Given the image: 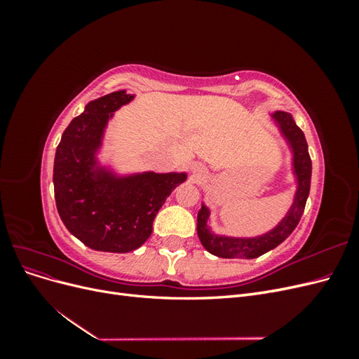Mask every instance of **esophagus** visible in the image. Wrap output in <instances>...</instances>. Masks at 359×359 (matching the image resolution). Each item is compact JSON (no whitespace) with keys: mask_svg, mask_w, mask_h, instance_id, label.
<instances>
[{"mask_svg":"<svg viewBox=\"0 0 359 359\" xmlns=\"http://www.w3.org/2000/svg\"><path fill=\"white\" fill-rule=\"evenodd\" d=\"M198 170V168H194V172H196Z\"/></svg>","mask_w":359,"mask_h":359,"instance_id":"34e87169","label":"esophagus"}]
</instances>
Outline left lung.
<instances>
[{
    "instance_id": "left-lung-1",
    "label": "left lung",
    "mask_w": 359,
    "mask_h": 359,
    "mask_svg": "<svg viewBox=\"0 0 359 359\" xmlns=\"http://www.w3.org/2000/svg\"><path fill=\"white\" fill-rule=\"evenodd\" d=\"M273 116L276 118L281 132H283L293 149V169H295L298 180L295 202H293L290 211L277 227L257 238H226L212 235L208 227H206L210 211L206 206L202 205V208L198 214L199 240L210 253L219 257L255 259L257 256H262L264 253L276 248L278 244L286 240L299 223L304 208H306L311 181V158L307 149L306 136H304L302 130L295 124V121H293V118L289 114L278 111Z\"/></svg>"
}]
</instances>
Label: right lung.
<instances>
[{
	"instance_id": "obj_1",
	"label": "right lung",
	"mask_w": 359,
	"mask_h": 359,
	"mask_svg": "<svg viewBox=\"0 0 359 359\" xmlns=\"http://www.w3.org/2000/svg\"><path fill=\"white\" fill-rule=\"evenodd\" d=\"M133 95L115 91L86 104L64 130L53 163L57 210L69 232L99 252L127 253L142 245L172 190L186 173L147 172L115 178L94 170L107 119Z\"/></svg>"
}]
</instances>
